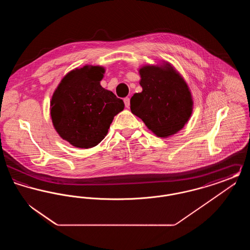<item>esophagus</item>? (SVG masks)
Here are the masks:
<instances>
[{
    "label": "esophagus",
    "mask_w": 250,
    "mask_h": 250,
    "mask_svg": "<svg viewBox=\"0 0 250 250\" xmlns=\"http://www.w3.org/2000/svg\"><path fill=\"white\" fill-rule=\"evenodd\" d=\"M124 102H125V107H130V98H129V97H125V98L124 99Z\"/></svg>",
    "instance_id": "esophagus-1"
}]
</instances>
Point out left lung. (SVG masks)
<instances>
[{
	"instance_id": "left-lung-1",
	"label": "left lung",
	"mask_w": 250,
	"mask_h": 250,
	"mask_svg": "<svg viewBox=\"0 0 250 250\" xmlns=\"http://www.w3.org/2000/svg\"><path fill=\"white\" fill-rule=\"evenodd\" d=\"M140 75L143 92L131 97L132 113L157 137L177 133L192 113L193 101L188 84L167 63L162 67L143 66Z\"/></svg>"
}]
</instances>
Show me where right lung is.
I'll list each match as a JSON object with an SVG mask.
<instances>
[{"mask_svg":"<svg viewBox=\"0 0 250 250\" xmlns=\"http://www.w3.org/2000/svg\"><path fill=\"white\" fill-rule=\"evenodd\" d=\"M105 69L86 65L69 72L50 101L52 124L60 136L77 148L88 149L107 135L124 101L100 85Z\"/></svg>","mask_w":250,"mask_h":250,"instance_id":"right-lung-1","label":"right lung"}]
</instances>
